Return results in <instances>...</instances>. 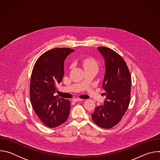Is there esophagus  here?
Returning <instances> with one entry per match:
<instances>
[{"label": "esophagus", "mask_w": 160, "mask_h": 160, "mask_svg": "<svg viewBox=\"0 0 160 160\" xmlns=\"http://www.w3.org/2000/svg\"><path fill=\"white\" fill-rule=\"evenodd\" d=\"M83 101V99H79V98H75L73 99V101H74V102H78V101Z\"/></svg>", "instance_id": "esophagus-1"}]
</instances>
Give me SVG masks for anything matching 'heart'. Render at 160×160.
<instances>
[{
	"label": "heart",
	"instance_id": "heart-1",
	"mask_svg": "<svg viewBox=\"0 0 160 160\" xmlns=\"http://www.w3.org/2000/svg\"><path fill=\"white\" fill-rule=\"evenodd\" d=\"M83 64L85 68L89 67L98 68V63L93 58H87L83 61Z\"/></svg>",
	"mask_w": 160,
	"mask_h": 160
}]
</instances>
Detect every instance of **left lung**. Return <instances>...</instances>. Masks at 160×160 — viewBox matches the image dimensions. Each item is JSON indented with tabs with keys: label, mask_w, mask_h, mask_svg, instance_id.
<instances>
[{
	"label": "left lung",
	"mask_w": 160,
	"mask_h": 160,
	"mask_svg": "<svg viewBox=\"0 0 160 160\" xmlns=\"http://www.w3.org/2000/svg\"><path fill=\"white\" fill-rule=\"evenodd\" d=\"M103 56L105 74L102 88L105 90L104 105L96 108L92 114L94 122L104 128L118 124L128 109L130 101L131 77L123 59L106 47L98 48Z\"/></svg>",
	"instance_id": "8db88e82"
}]
</instances>
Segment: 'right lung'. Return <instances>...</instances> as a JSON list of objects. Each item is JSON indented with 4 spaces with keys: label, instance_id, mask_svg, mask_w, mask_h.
Wrapping results in <instances>:
<instances>
[{
    "label": "right lung",
    "instance_id": "add662e5",
    "mask_svg": "<svg viewBox=\"0 0 160 160\" xmlns=\"http://www.w3.org/2000/svg\"><path fill=\"white\" fill-rule=\"evenodd\" d=\"M75 50L55 48L37 60L31 76L30 98L33 108L40 120L49 128L64 123L70 110L69 100L54 96L56 85L64 77V62Z\"/></svg>",
    "mask_w": 160,
    "mask_h": 160
}]
</instances>
